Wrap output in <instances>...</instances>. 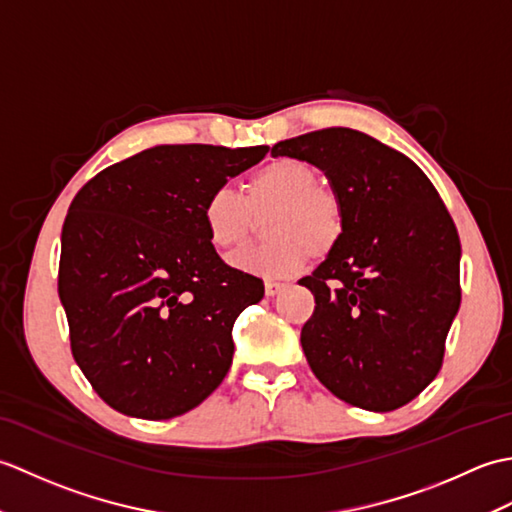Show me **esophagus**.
I'll return each instance as SVG.
<instances>
[{
  "instance_id": "obj_1",
  "label": "esophagus",
  "mask_w": 512,
  "mask_h": 512,
  "mask_svg": "<svg viewBox=\"0 0 512 512\" xmlns=\"http://www.w3.org/2000/svg\"><path fill=\"white\" fill-rule=\"evenodd\" d=\"M284 288H286V284H279V281H266V295L268 297L279 295V292Z\"/></svg>"
}]
</instances>
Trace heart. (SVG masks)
<instances>
[{
    "instance_id": "b5f03b06",
    "label": "heart",
    "mask_w": 512,
    "mask_h": 512,
    "mask_svg": "<svg viewBox=\"0 0 512 512\" xmlns=\"http://www.w3.org/2000/svg\"><path fill=\"white\" fill-rule=\"evenodd\" d=\"M268 239L233 255L231 264L266 279L301 273L310 257H328L345 228L343 204L319 173L297 158H277L257 169L244 184V195L215 187L202 204L206 237L217 250H233L253 231V215H264Z\"/></svg>"
}]
</instances>
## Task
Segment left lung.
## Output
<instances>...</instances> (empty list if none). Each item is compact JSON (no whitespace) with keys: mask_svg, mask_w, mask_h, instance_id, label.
<instances>
[{"mask_svg":"<svg viewBox=\"0 0 512 512\" xmlns=\"http://www.w3.org/2000/svg\"><path fill=\"white\" fill-rule=\"evenodd\" d=\"M339 195V246L299 284L317 306L301 330L310 369L367 411L407 405L438 376L460 310V237L416 162L350 127L281 140Z\"/></svg>","mask_w":512,"mask_h":512,"instance_id":"obj_1","label":"left lung"}]
</instances>
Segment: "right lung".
Masks as SVG:
<instances>
[{
	"mask_svg": "<svg viewBox=\"0 0 512 512\" xmlns=\"http://www.w3.org/2000/svg\"><path fill=\"white\" fill-rule=\"evenodd\" d=\"M268 147L158 145L103 169L61 231L59 299L76 365L112 409L169 420L233 363V323L264 284L226 266L202 224L215 187Z\"/></svg>",
	"mask_w": 512,
	"mask_h": 512,
	"instance_id": "obj_1",
	"label": "right lung"
}]
</instances>
